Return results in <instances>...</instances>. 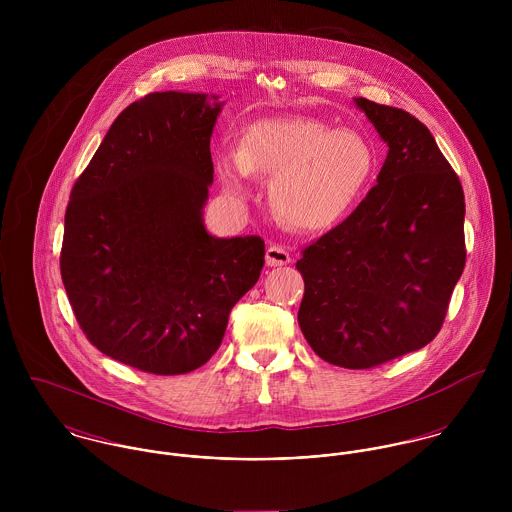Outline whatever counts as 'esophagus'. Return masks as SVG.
I'll return each mask as SVG.
<instances>
[{
  "mask_svg": "<svg viewBox=\"0 0 512 512\" xmlns=\"http://www.w3.org/2000/svg\"><path fill=\"white\" fill-rule=\"evenodd\" d=\"M290 260H292V256L284 246H278V244L268 246V250H266V264L268 266H274V268L276 266H286V264H290Z\"/></svg>",
  "mask_w": 512,
  "mask_h": 512,
  "instance_id": "obj_1",
  "label": "esophagus"
}]
</instances>
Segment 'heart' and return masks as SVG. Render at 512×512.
<instances>
[{"label":"heart","mask_w":512,"mask_h":512,"mask_svg":"<svg viewBox=\"0 0 512 512\" xmlns=\"http://www.w3.org/2000/svg\"><path fill=\"white\" fill-rule=\"evenodd\" d=\"M372 171L374 151L365 138L313 118L260 120L244 132L240 146H224L217 155V173L230 197L246 201L254 175H268L276 215L303 230L343 219Z\"/></svg>","instance_id":"heart-1"}]
</instances>
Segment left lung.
<instances>
[{"mask_svg":"<svg viewBox=\"0 0 512 512\" xmlns=\"http://www.w3.org/2000/svg\"><path fill=\"white\" fill-rule=\"evenodd\" d=\"M353 100L388 153L363 203L297 260V321L323 361L370 368L438 335L465 268V197L418 118Z\"/></svg>","mask_w":512,"mask_h":512,"instance_id":"obj_1","label":"left lung"}]
</instances>
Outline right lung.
Here are the masks:
<instances>
[{"label":"right lung","mask_w":512,"mask_h":512,"mask_svg":"<svg viewBox=\"0 0 512 512\" xmlns=\"http://www.w3.org/2000/svg\"><path fill=\"white\" fill-rule=\"evenodd\" d=\"M222 106L177 90L132 102L71 191L61 276L76 321L98 351L144 372L205 365L264 268L260 236L219 238L203 219Z\"/></svg>","instance_id":"right-lung-1"}]
</instances>
